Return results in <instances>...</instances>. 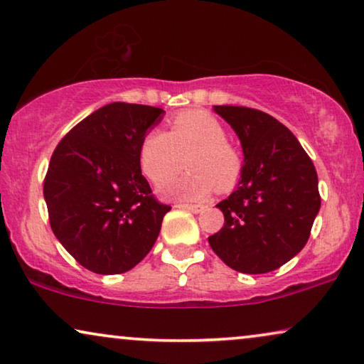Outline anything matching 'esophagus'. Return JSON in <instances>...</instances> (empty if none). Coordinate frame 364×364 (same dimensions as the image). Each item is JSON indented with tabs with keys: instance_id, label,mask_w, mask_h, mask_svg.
Segmentation results:
<instances>
[{
	"instance_id": "1",
	"label": "esophagus",
	"mask_w": 364,
	"mask_h": 364,
	"mask_svg": "<svg viewBox=\"0 0 364 364\" xmlns=\"http://www.w3.org/2000/svg\"><path fill=\"white\" fill-rule=\"evenodd\" d=\"M175 208L188 209L191 213H201L204 211V204H175Z\"/></svg>"
}]
</instances>
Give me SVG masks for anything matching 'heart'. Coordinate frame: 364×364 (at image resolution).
<instances>
[{"mask_svg": "<svg viewBox=\"0 0 364 364\" xmlns=\"http://www.w3.org/2000/svg\"><path fill=\"white\" fill-rule=\"evenodd\" d=\"M224 127L201 110L181 112L170 132L150 130L140 145V165L155 184L170 181L183 170L188 173L161 188L168 198L199 201L214 189L231 191L240 176V158L226 141Z\"/></svg>", "mask_w": 364, "mask_h": 364, "instance_id": "1", "label": "heart"}]
</instances>
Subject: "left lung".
I'll return each instance as SVG.
<instances>
[{
  "label": "left lung",
  "instance_id": "left-lung-1",
  "mask_svg": "<svg viewBox=\"0 0 364 364\" xmlns=\"http://www.w3.org/2000/svg\"><path fill=\"white\" fill-rule=\"evenodd\" d=\"M237 133L244 153L239 186L218 204L221 231L209 245L229 267L267 274L304 249L320 211L318 176L294 133L265 112L214 105Z\"/></svg>",
  "mask_w": 364,
  "mask_h": 364
}]
</instances>
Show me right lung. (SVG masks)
Returning a JSON list of instances; mask_svg holds the SVG:
<instances>
[{"mask_svg": "<svg viewBox=\"0 0 364 364\" xmlns=\"http://www.w3.org/2000/svg\"><path fill=\"white\" fill-rule=\"evenodd\" d=\"M163 109L114 102L85 117L50 156L44 199L50 229L82 267L124 274L150 252L171 206L156 201L140 145Z\"/></svg>", "mask_w": 364, "mask_h": 364, "instance_id": "right-lung-1", "label": "right lung"}]
</instances>
